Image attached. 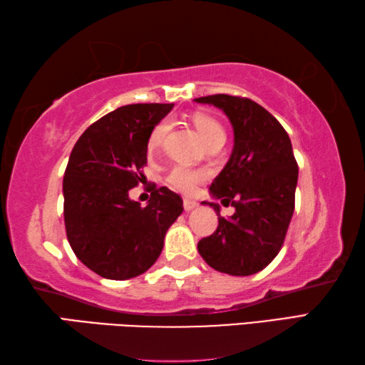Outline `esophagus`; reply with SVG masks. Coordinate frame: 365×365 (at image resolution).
<instances>
[{
	"mask_svg": "<svg viewBox=\"0 0 365 365\" xmlns=\"http://www.w3.org/2000/svg\"><path fill=\"white\" fill-rule=\"evenodd\" d=\"M196 206H197V202L195 200H190V197H185V200H183L185 211H191V209H195Z\"/></svg>",
	"mask_w": 365,
	"mask_h": 365,
	"instance_id": "obj_1",
	"label": "esophagus"
}]
</instances>
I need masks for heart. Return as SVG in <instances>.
I'll return each mask as SVG.
<instances>
[{"label":"heart","mask_w":365,"mask_h":365,"mask_svg":"<svg viewBox=\"0 0 365 365\" xmlns=\"http://www.w3.org/2000/svg\"><path fill=\"white\" fill-rule=\"evenodd\" d=\"M193 123L196 130L200 132L201 138L205 140V143L207 146L212 143H217V141H225L224 127H222L220 122L215 120L214 117L206 115V114H196L193 117ZM168 132H169L168 120L156 123L150 133V137H148V150L150 151L158 150L160 143L164 141ZM206 178H207L206 170L190 169V168H185V165H177V168L172 169L168 174V177H165V183H168L170 188H174L175 191L188 195V193H193L197 185L205 182Z\"/></svg>","instance_id":"heart-1"}]
</instances>
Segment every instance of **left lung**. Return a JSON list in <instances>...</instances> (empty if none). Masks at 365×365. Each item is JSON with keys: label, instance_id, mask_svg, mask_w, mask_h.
Masks as SVG:
<instances>
[{"label": "left lung", "instance_id": "obj_1", "mask_svg": "<svg viewBox=\"0 0 365 365\" xmlns=\"http://www.w3.org/2000/svg\"><path fill=\"white\" fill-rule=\"evenodd\" d=\"M195 101L224 110L235 137L230 159L209 187L222 205L232 202L235 214L225 219L217 202L202 201L217 212L219 225L200 240L197 251L224 274H257L279 255L293 217L298 164L292 141L282 123L248 98L211 95Z\"/></svg>", "mask_w": 365, "mask_h": 365}]
</instances>
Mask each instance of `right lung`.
<instances>
[{"label":"right lung","instance_id":"right-lung-1","mask_svg":"<svg viewBox=\"0 0 365 365\" xmlns=\"http://www.w3.org/2000/svg\"><path fill=\"white\" fill-rule=\"evenodd\" d=\"M174 104H127L86 128L64 172V224L72 251L109 280L138 277L158 261L164 237L183 211L168 187L148 206L128 197L143 180L148 137Z\"/></svg>","mask_w":365,"mask_h":365}]
</instances>
